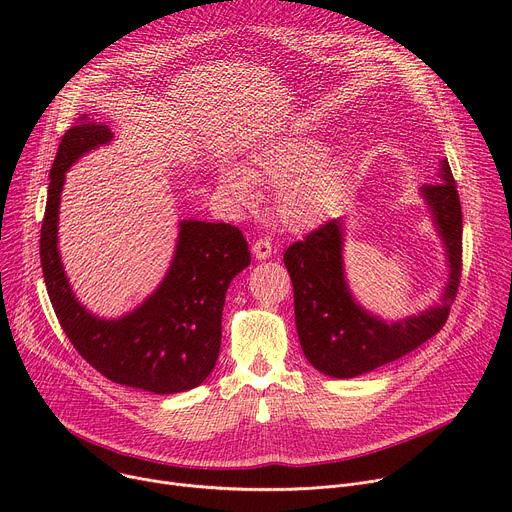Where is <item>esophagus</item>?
Listing matches in <instances>:
<instances>
[{"label":"esophagus","instance_id":"34e87169","mask_svg":"<svg viewBox=\"0 0 512 512\" xmlns=\"http://www.w3.org/2000/svg\"><path fill=\"white\" fill-rule=\"evenodd\" d=\"M253 255L257 259H269L273 255V245L269 239H259L253 243Z\"/></svg>","mask_w":512,"mask_h":512}]
</instances>
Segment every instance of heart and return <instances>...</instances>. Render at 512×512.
Instances as JSON below:
<instances>
[{
	"mask_svg": "<svg viewBox=\"0 0 512 512\" xmlns=\"http://www.w3.org/2000/svg\"><path fill=\"white\" fill-rule=\"evenodd\" d=\"M257 182L275 188L277 214L291 229H314L330 216L340 184L342 170L326 160V145L308 135L283 137L251 156L249 170L227 166L221 172L218 192L237 206L259 202Z\"/></svg>",
	"mask_w": 512,
	"mask_h": 512,
	"instance_id": "heart-1",
	"label": "heart"
}]
</instances>
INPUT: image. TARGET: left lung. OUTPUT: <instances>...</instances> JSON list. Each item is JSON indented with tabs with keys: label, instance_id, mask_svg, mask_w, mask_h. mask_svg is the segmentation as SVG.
Returning a JSON list of instances; mask_svg holds the SVG:
<instances>
[{
	"label": "left lung",
	"instance_id": "8db88e82",
	"mask_svg": "<svg viewBox=\"0 0 512 512\" xmlns=\"http://www.w3.org/2000/svg\"><path fill=\"white\" fill-rule=\"evenodd\" d=\"M421 196L431 208L435 229L444 241L450 275L440 304L417 316L387 322L358 306L344 279V233L338 218L283 253V263L294 283L300 344L320 373L350 379L375 371L444 328L462 277V206L448 160H442L440 182L421 186Z\"/></svg>",
	"mask_w": 512,
	"mask_h": 512
}]
</instances>
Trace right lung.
Masks as SVG:
<instances>
[{
	"instance_id": "right-lung-1",
	"label": "right lung",
	"mask_w": 512,
	"mask_h": 512,
	"mask_svg": "<svg viewBox=\"0 0 512 512\" xmlns=\"http://www.w3.org/2000/svg\"><path fill=\"white\" fill-rule=\"evenodd\" d=\"M113 139L81 117L58 145L40 229V261L56 318L77 352L113 383L172 395L214 369L231 281L251 263L243 233L227 223L182 221L172 265L154 294L117 320L91 314L72 294L58 253V208L66 170Z\"/></svg>"
}]
</instances>
